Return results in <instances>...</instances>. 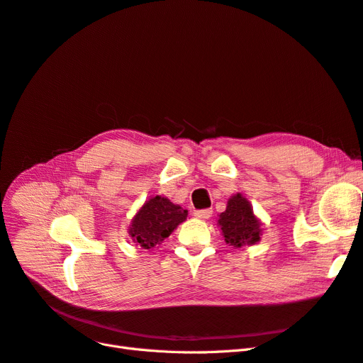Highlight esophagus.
<instances>
[{
	"mask_svg": "<svg viewBox=\"0 0 363 363\" xmlns=\"http://www.w3.org/2000/svg\"><path fill=\"white\" fill-rule=\"evenodd\" d=\"M194 216L199 218V219H208L212 216V211H211V208H204V211H196L194 213Z\"/></svg>",
	"mask_w": 363,
	"mask_h": 363,
	"instance_id": "34e87169",
	"label": "esophagus"
}]
</instances>
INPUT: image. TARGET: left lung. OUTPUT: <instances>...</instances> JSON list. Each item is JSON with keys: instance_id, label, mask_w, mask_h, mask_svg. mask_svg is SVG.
Wrapping results in <instances>:
<instances>
[{"instance_id": "obj_1", "label": "left lung", "mask_w": 363, "mask_h": 363, "mask_svg": "<svg viewBox=\"0 0 363 363\" xmlns=\"http://www.w3.org/2000/svg\"><path fill=\"white\" fill-rule=\"evenodd\" d=\"M218 227L221 228L225 244L233 248L256 245L263 233V223L252 212L251 203L242 194L228 199L227 207L218 215Z\"/></svg>"}]
</instances>
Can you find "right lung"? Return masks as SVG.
I'll return each mask as SVG.
<instances>
[{
	"instance_id": "right-lung-1",
	"label": "right lung",
	"mask_w": 363,
	"mask_h": 363,
	"mask_svg": "<svg viewBox=\"0 0 363 363\" xmlns=\"http://www.w3.org/2000/svg\"><path fill=\"white\" fill-rule=\"evenodd\" d=\"M188 218V211L167 196L155 195L139 207L128 227L131 240L144 250L160 245Z\"/></svg>"
}]
</instances>
